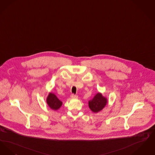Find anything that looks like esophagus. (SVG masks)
Segmentation results:
<instances>
[{
    "label": "esophagus",
    "mask_w": 155,
    "mask_h": 155,
    "mask_svg": "<svg viewBox=\"0 0 155 155\" xmlns=\"http://www.w3.org/2000/svg\"><path fill=\"white\" fill-rule=\"evenodd\" d=\"M78 95H74V94H72L71 95V97L72 98H78Z\"/></svg>",
    "instance_id": "1"
}]
</instances>
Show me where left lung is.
Returning <instances> with one entry per match:
<instances>
[{
  "mask_svg": "<svg viewBox=\"0 0 155 155\" xmlns=\"http://www.w3.org/2000/svg\"><path fill=\"white\" fill-rule=\"evenodd\" d=\"M107 103V98L104 97L101 93H98L92 100L88 101V106L93 112L97 113L105 107Z\"/></svg>",
  "mask_w": 155,
  "mask_h": 155,
  "instance_id": "left-lung-1",
  "label": "left lung"
}]
</instances>
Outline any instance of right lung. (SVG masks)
<instances>
[{
    "instance_id": "right-lung-1",
    "label": "right lung",
    "mask_w": 155,
    "mask_h": 155,
    "mask_svg": "<svg viewBox=\"0 0 155 155\" xmlns=\"http://www.w3.org/2000/svg\"><path fill=\"white\" fill-rule=\"evenodd\" d=\"M47 103L49 107L53 109L57 110L60 108L62 102L58 100L55 95L50 93L47 98Z\"/></svg>"
}]
</instances>
